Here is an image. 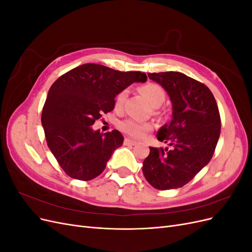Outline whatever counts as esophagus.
<instances>
[{"label":"esophagus","mask_w":252,"mask_h":252,"mask_svg":"<svg viewBox=\"0 0 252 252\" xmlns=\"http://www.w3.org/2000/svg\"><path fill=\"white\" fill-rule=\"evenodd\" d=\"M136 144V142L135 141H133V140H130V139H125L124 140V145H135Z\"/></svg>","instance_id":"1"}]
</instances>
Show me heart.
Here are the masks:
<instances>
[{
	"label": "heart",
	"instance_id": "heart-1",
	"mask_svg": "<svg viewBox=\"0 0 252 252\" xmlns=\"http://www.w3.org/2000/svg\"><path fill=\"white\" fill-rule=\"evenodd\" d=\"M141 94L147 98L148 102L154 106V107H159L166 98L165 90L155 83H147L140 88ZM127 95V91L123 90L117 95L116 97V105L117 107L123 104ZM120 130L127 134L128 136H131L133 139H141L143 136L146 135L149 131L154 129V125L149 122H141L136 121L134 119H125L121 121L119 123Z\"/></svg>",
	"mask_w": 252,
	"mask_h": 252
}]
</instances>
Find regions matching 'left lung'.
Instances as JSON below:
<instances>
[{
    "instance_id": "8db88e82",
    "label": "left lung",
    "mask_w": 252,
    "mask_h": 252,
    "mask_svg": "<svg viewBox=\"0 0 252 252\" xmlns=\"http://www.w3.org/2000/svg\"><path fill=\"white\" fill-rule=\"evenodd\" d=\"M168 94L172 120L158 131L168 147H149L143 162L144 177L158 190L186 185L209 163L220 133L216 98L203 83L175 71L148 73Z\"/></svg>"
}]
</instances>
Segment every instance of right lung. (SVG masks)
<instances>
[{
	"label": "right lung",
	"instance_id": "obj_1",
	"mask_svg": "<svg viewBox=\"0 0 252 252\" xmlns=\"http://www.w3.org/2000/svg\"><path fill=\"white\" fill-rule=\"evenodd\" d=\"M141 71H119L98 64H84L52 84L42 111L47 145L67 175L89 181L100 175L112 152L122 146L118 130L101 133L93 126L113 110L114 97L134 82H146Z\"/></svg>",
	"mask_w": 252,
	"mask_h": 252
}]
</instances>
